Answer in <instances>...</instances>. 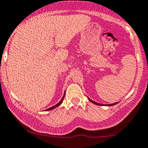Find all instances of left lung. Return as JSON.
I'll return each instance as SVG.
<instances>
[{
    "label": "left lung",
    "instance_id": "obj_1",
    "mask_svg": "<svg viewBox=\"0 0 148 148\" xmlns=\"http://www.w3.org/2000/svg\"><path fill=\"white\" fill-rule=\"evenodd\" d=\"M88 99L90 100V102L93 103H95V104H96V105H99V106H113V105H115V104H117V103H118V102H116V103H111V104H106V105H104V104H101V103H99L95 102V101H92V100L90 99V98H88Z\"/></svg>",
    "mask_w": 148,
    "mask_h": 148
}]
</instances>
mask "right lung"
<instances>
[{
  "label": "right lung",
  "instance_id": "right-lung-1",
  "mask_svg": "<svg viewBox=\"0 0 148 148\" xmlns=\"http://www.w3.org/2000/svg\"><path fill=\"white\" fill-rule=\"evenodd\" d=\"M64 95H65V94H64V95H63V97H62V99H61L60 101H59V102L57 103V104L54 105L53 106L51 107V108H48V109H46L45 111H50V110H53V109H54V108H56V107H58V106H60V105L61 104V103H62V101H63V99H64Z\"/></svg>",
  "mask_w": 148,
  "mask_h": 148
}]
</instances>
